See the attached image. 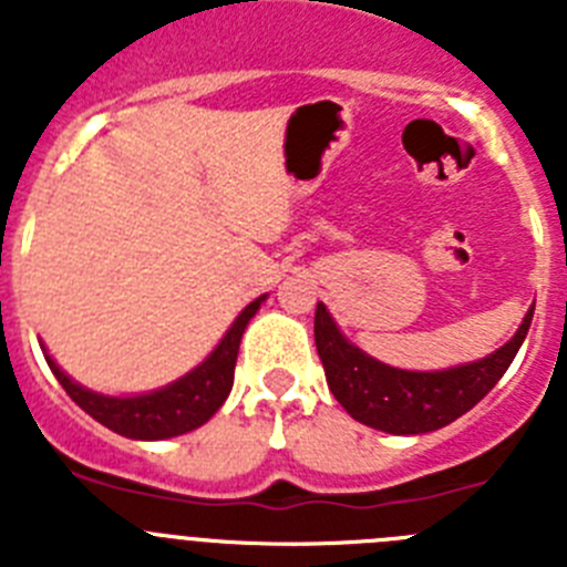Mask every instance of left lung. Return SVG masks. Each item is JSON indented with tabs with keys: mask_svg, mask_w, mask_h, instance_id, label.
Listing matches in <instances>:
<instances>
[{
	"mask_svg": "<svg viewBox=\"0 0 567 567\" xmlns=\"http://www.w3.org/2000/svg\"><path fill=\"white\" fill-rule=\"evenodd\" d=\"M530 318L534 309H528L517 334L494 354L443 372H405L369 358L340 334L323 303L315 309V346L334 400L358 423L385 434H425L463 417L497 385L517 358Z\"/></svg>",
	"mask_w": 567,
	"mask_h": 567,
	"instance_id": "8db88e82",
	"label": "left lung"
}]
</instances>
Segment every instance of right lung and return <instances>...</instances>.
Here are the masks:
<instances>
[{
    "label": "right lung",
    "instance_id": "obj_1",
    "mask_svg": "<svg viewBox=\"0 0 567 567\" xmlns=\"http://www.w3.org/2000/svg\"><path fill=\"white\" fill-rule=\"evenodd\" d=\"M264 300H267V295L255 298L235 318L229 332L224 334L221 343L215 346V352L202 365H195L193 372L178 378L175 383L164 385L158 392L135 394V398H110V394L90 392V389L79 385L76 380H70L50 354H44V360H48L50 372L56 374L64 392L70 394V400L79 409H84L90 417L107 425L110 432L130 440L178 437V434H187L207 423L224 405L229 389H233L240 334H244V329H247V323L252 320V315L258 312Z\"/></svg>",
    "mask_w": 567,
    "mask_h": 567
}]
</instances>
